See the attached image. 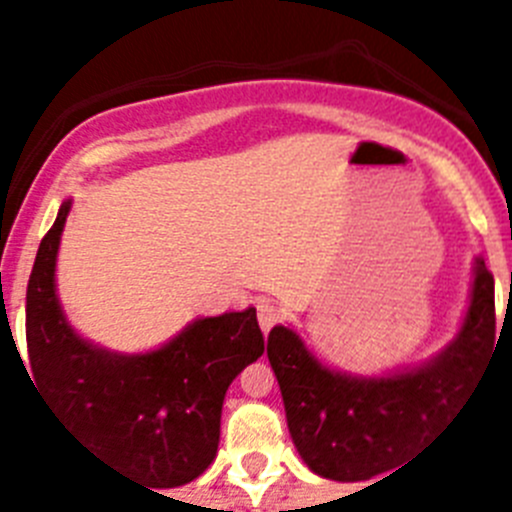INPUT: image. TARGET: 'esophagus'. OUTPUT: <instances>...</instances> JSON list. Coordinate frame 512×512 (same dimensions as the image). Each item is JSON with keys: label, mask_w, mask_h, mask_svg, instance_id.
Segmentation results:
<instances>
[{"label": "esophagus", "mask_w": 512, "mask_h": 512, "mask_svg": "<svg viewBox=\"0 0 512 512\" xmlns=\"http://www.w3.org/2000/svg\"><path fill=\"white\" fill-rule=\"evenodd\" d=\"M279 318H282V310H279L274 302H269V300L261 302V305H259V325H261V330H264V333H269V330L279 323Z\"/></svg>", "instance_id": "1"}]
</instances>
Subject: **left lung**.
<instances>
[{
    "label": "left lung",
    "instance_id": "obj_1",
    "mask_svg": "<svg viewBox=\"0 0 512 512\" xmlns=\"http://www.w3.org/2000/svg\"><path fill=\"white\" fill-rule=\"evenodd\" d=\"M495 346V279L474 264L467 315L454 341L431 361L387 374L351 377L328 369L292 328H271L266 354L282 390L287 425L302 461L336 482H361L405 459L454 413Z\"/></svg>",
    "mask_w": 512,
    "mask_h": 512
}]
</instances>
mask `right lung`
Returning <instances> with one entry per match:
<instances>
[{
    "label": "right lung",
    "instance_id": "obj_1",
    "mask_svg": "<svg viewBox=\"0 0 512 512\" xmlns=\"http://www.w3.org/2000/svg\"><path fill=\"white\" fill-rule=\"evenodd\" d=\"M71 200L40 241L27 282V356L45 405L110 467L153 490L187 485L212 464L230 382L264 354L256 310L200 318L148 354L84 341L56 295Z\"/></svg>",
    "mask_w": 512,
    "mask_h": 512
}]
</instances>
